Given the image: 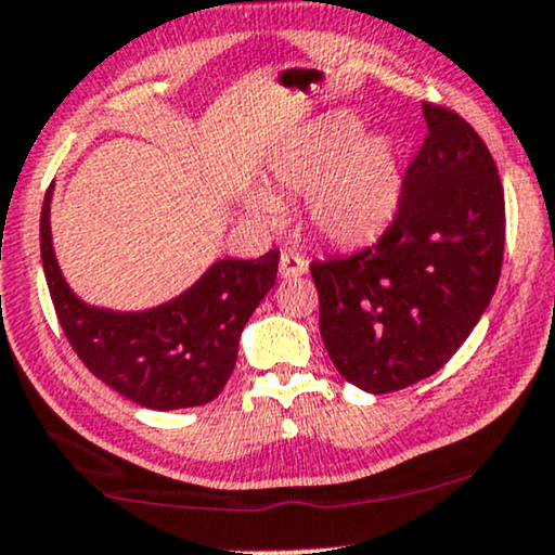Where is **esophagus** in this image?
<instances>
[{
    "label": "esophagus",
    "mask_w": 555,
    "mask_h": 555,
    "mask_svg": "<svg viewBox=\"0 0 555 555\" xmlns=\"http://www.w3.org/2000/svg\"><path fill=\"white\" fill-rule=\"evenodd\" d=\"M307 258L299 254H292V250H284L282 258H279V273L284 279H297L301 273H307Z\"/></svg>",
    "instance_id": "obj_1"
}]
</instances>
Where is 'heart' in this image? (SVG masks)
Returning <instances> with one entry per match:
<instances>
[{
    "label": "heart",
    "mask_w": 555,
    "mask_h": 555,
    "mask_svg": "<svg viewBox=\"0 0 555 555\" xmlns=\"http://www.w3.org/2000/svg\"><path fill=\"white\" fill-rule=\"evenodd\" d=\"M363 129L352 111H330L307 124L273 154V190L250 192L248 216L273 228L284 218V197L309 195V220L332 243L354 246L380 235L401 201V146L388 131Z\"/></svg>",
    "instance_id": "b5f03b06"
}]
</instances>
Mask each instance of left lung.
Listing matches in <instances>:
<instances>
[{
  "mask_svg": "<svg viewBox=\"0 0 555 555\" xmlns=\"http://www.w3.org/2000/svg\"><path fill=\"white\" fill-rule=\"evenodd\" d=\"M421 108L428 134L405 169L393 223L371 248L309 266L332 363L375 396L449 363L490 307L505 250L490 150L452 108Z\"/></svg>",
  "mask_w": 555,
  "mask_h": 555,
  "instance_id": "8db88e82",
  "label": "left lung"
}]
</instances>
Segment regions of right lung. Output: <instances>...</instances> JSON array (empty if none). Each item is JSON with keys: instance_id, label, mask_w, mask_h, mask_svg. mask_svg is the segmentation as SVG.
I'll use <instances>...</instances> for the list:
<instances>
[{"instance_id": "obj_1", "label": "right lung", "mask_w": 555, "mask_h": 555, "mask_svg": "<svg viewBox=\"0 0 555 555\" xmlns=\"http://www.w3.org/2000/svg\"><path fill=\"white\" fill-rule=\"evenodd\" d=\"M50 184L40 216V254L68 343L95 378L154 411L218 398L238 358L241 332L276 284L279 250L256 261L220 258L180 297L142 312L86 305L65 282L50 233Z\"/></svg>"}]
</instances>
